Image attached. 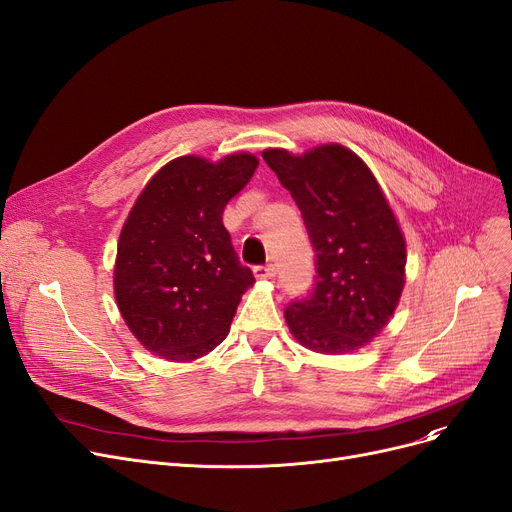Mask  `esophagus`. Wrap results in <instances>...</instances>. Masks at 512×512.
<instances>
[{"label":"esophagus","instance_id":"obj_1","mask_svg":"<svg viewBox=\"0 0 512 512\" xmlns=\"http://www.w3.org/2000/svg\"><path fill=\"white\" fill-rule=\"evenodd\" d=\"M253 272H255V278H259V280H270L276 276V268L272 266V263H268V266H257Z\"/></svg>","mask_w":512,"mask_h":512}]
</instances>
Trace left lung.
Segmentation results:
<instances>
[{
    "label": "left lung",
    "instance_id": "left-lung-1",
    "mask_svg": "<svg viewBox=\"0 0 512 512\" xmlns=\"http://www.w3.org/2000/svg\"><path fill=\"white\" fill-rule=\"evenodd\" d=\"M297 202L316 249V287L285 310L297 342L350 354L382 333L405 289L407 244L380 183L352 149L316 145L304 154L263 149Z\"/></svg>",
    "mask_w": 512,
    "mask_h": 512
}]
</instances>
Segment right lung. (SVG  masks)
Wrapping results in <instances>:
<instances>
[{
	"instance_id": "obj_1",
	"label": "right lung",
	"mask_w": 512,
	"mask_h": 512,
	"mask_svg": "<svg viewBox=\"0 0 512 512\" xmlns=\"http://www.w3.org/2000/svg\"><path fill=\"white\" fill-rule=\"evenodd\" d=\"M246 151L217 162L181 156L164 164L132 204L118 240L113 295L137 342L170 363L215 350L253 272L242 266L223 208L253 177Z\"/></svg>"
}]
</instances>
